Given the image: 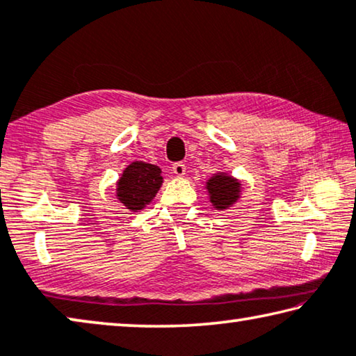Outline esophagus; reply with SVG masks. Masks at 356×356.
<instances>
[{
	"label": "esophagus",
	"mask_w": 356,
	"mask_h": 356,
	"mask_svg": "<svg viewBox=\"0 0 356 356\" xmlns=\"http://www.w3.org/2000/svg\"><path fill=\"white\" fill-rule=\"evenodd\" d=\"M172 172L176 174L177 177H184L185 176V164L184 163H174L172 164Z\"/></svg>",
	"instance_id": "34e87169"
}]
</instances>
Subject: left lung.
I'll use <instances>...</instances> for the list:
<instances>
[{
    "mask_svg": "<svg viewBox=\"0 0 356 356\" xmlns=\"http://www.w3.org/2000/svg\"><path fill=\"white\" fill-rule=\"evenodd\" d=\"M206 190L209 193V201L216 209L224 211L235 204L241 195V182L225 172L212 174L206 182Z\"/></svg>",
    "mask_w": 356,
    "mask_h": 356,
    "instance_id": "left-lung-1",
    "label": "left lung"
}]
</instances>
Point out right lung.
<instances>
[{
	"instance_id": "add662e5",
	"label": "right lung",
	"mask_w": 356,
	"mask_h": 356,
	"mask_svg": "<svg viewBox=\"0 0 356 356\" xmlns=\"http://www.w3.org/2000/svg\"><path fill=\"white\" fill-rule=\"evenodd\" d=\"M163 184L161 169L155 164L134 161L116 182V198L126 209L142 211L155 198Z\"/></svg>"
}]
</instances>
